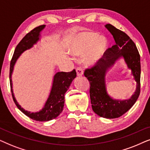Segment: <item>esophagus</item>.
<instances>
[{"mask_svg": "<svg viewBox=\"0 0 150 150\" xmlns=\"http://www.w3.org/2000/svg\"><path fill=\"white\" fill-rule=\"evenodd\" d=\"M76 73L77 76H81V75H83V71L81 67H77L76 69Z\"/></svg>", "mask_w": 150, "mask_h": 150, "instance_id": "1", "label": "esophagus"}]
</instances>
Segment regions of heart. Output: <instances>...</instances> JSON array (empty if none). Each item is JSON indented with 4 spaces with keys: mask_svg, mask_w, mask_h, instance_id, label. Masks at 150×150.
<instances>
[{
    "mask_svg": "<svg viewBox=\"0 0 150 150\" xmlns=\"http://www.w3.org/2000/svg\"><path fill=\"white\" fill-rule=\"evenodd\" d=\"M107 47L104 38L98 37V34L93 32L81 33L72 43L70 52L75 56H79L87 53L85 64L93 66L100 61L104 54Z\"/></svg>",
    "mask_w": 150,
    "mask_h": 150,
    "instance_id": "b5f03b06",
    "label": "heart"
}]
</instances>
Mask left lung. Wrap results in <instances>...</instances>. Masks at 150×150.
<instances>
[{
	"label": "left lung",
	"instance_id": "left-lung-1",
	"mask_svg": "<svg viewBox=\"0 0 150 150\" xmlns=\"http://www.w3.org/2000/svg\"><path fill=\"white\" fill-rule=\"evenodd\" d=\"M105 27L115 39V45L109 48L100 61L91 69H86L84 76L88 79L90 97L93 110L106 119L120 117L134 104L140 95L141 58L134 42L124 32L107 24ZM123 58L137 82V89L130 99L120 100L109 95L105 84V74L117 59Z\"/></svg>",
	"mask_w": 150,
	"mask_h": 150
}]
</instances>
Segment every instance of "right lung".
Wrapping results in <instances>:
<instances>
[{
    "label": "right lung",
    "mask_w": 150,
    "mask_h": 150,
    "mask_svg": "<svg viewBox=\"0 0 150 150\" xmlns=\"http://www.w3.org/2000/svg\"><path fill=\"white\" fill-rule=\"evenodd\" d=\"M45 25H40L35 27L28 33L22 39L18 45L16 46L13 53L12 59L10 63L9 70V81L11 86V91L12 94L13 101L20 110L29 117V118L38 121H48L55 119L63 110L64 105V96L66 92L68 91L72 81L77 76L76 71L74 69L71 72H57L54 75L53 79L52 87L49 95L44 105V107L40 110L35 112L25 110L18 103L13 95L12 79L11 76L14 69V65L17 59L19 58L22 53L28 49H30L40 40V32L45 29Z\"/></svg>",
    "instance_id": "obj_1"
}]
</instances>
